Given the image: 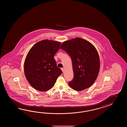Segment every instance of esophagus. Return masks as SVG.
I'll use <instances>...</instances> for the list:
<instances>
[{
  "label": "esophagus",
  "mask_w": 127,
  "mask_h": 127,
  "mask_svg": "<svg viewBox=\"0 0 127 127\" xmlns=\"http://www.w3.org/2000/svg\"><path fill=\"white\" fill-rule=\"evenodd\" d=\"M61 70L64 73V68H61Z\"/></svg>",
  "instance_id": "1"
}]
</instances>
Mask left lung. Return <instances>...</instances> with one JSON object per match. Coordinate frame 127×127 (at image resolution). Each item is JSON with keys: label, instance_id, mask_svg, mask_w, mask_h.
<instances>
[{"label": "left lung", "instance_id": "left-lung-1", "mask_svg": "<svg viewBox=\"0 0 127 127\" xmlns=\"http://www.w3.org/2000/svg\"><path fill=\"white\" fill-rule=\"evenodd\" d=\"M62 49L72 61L74 77L68 84L76 91L89 88L95 83L99 71L100 60L97 49L88 41L80 38L66 41Z\"/></svg>", "mask_w": 127, "mask_h": 127}]
</instances>
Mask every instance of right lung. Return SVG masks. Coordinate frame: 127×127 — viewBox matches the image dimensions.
Instances as JSON below:
<instances>
[{
    "label": "right lung",
    "instance_id": "add662e5",
    "mask_svg": "<svg viewBox=\"0 0 127 127\" xmlns=\"http://www.w3.org/2000/svg\"><path fill=\"white\" fill-rule=\"evenodd\" d=\"M60 45V42L43 40L35 44L28 52L24 61V73L34 89L40 91L51 89L62 73L54 58Z\"/></svg>",
    "mask_w": 127,
    "mask_h": 127
}]
</instances>
